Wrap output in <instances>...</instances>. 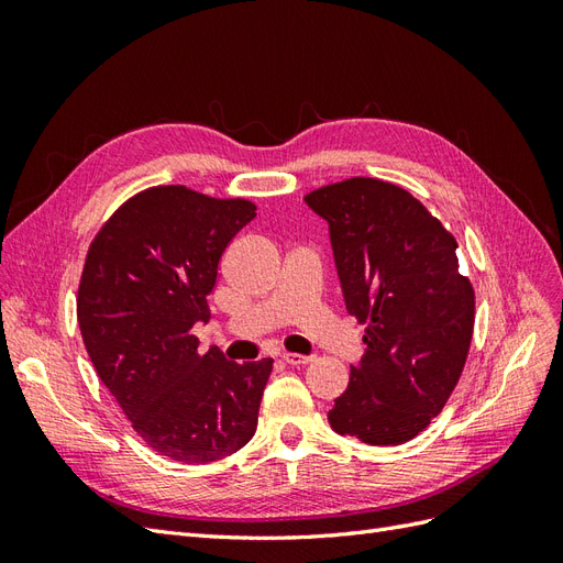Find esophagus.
<instances>
[{"label": "esophagus", "mask_w": 563, "mask_h": 563, "mask_svg": "<svg viewBox=\"0 0 563 563\" xmlns=\"http://www.w3.org/2000/svg\"><path fill=\"white\" fill-rule=\"evenodd\" d=\"M282 360H284L286 364H291V366H305V364L312 362V356H308V354H296V352H286V354H282Z\"/></svg>", "instance_id": "obj_1"}]
</instances>
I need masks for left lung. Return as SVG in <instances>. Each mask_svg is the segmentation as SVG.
<instances>
[{"instance_id": "obj_1", "label": "left lung", "mask_w": 563, "mask_h": 563, "mask_svg": "<svg viewBox=\"0 0 563 563\" xmlns=\"http://www.w3.org/2000/svg\"><path fill=\"white\" fill-rule=\"evenodd\" d=\"M305 201L329 223L347 312L366 323L331 428L371 446L404 444L441 413L467 362L474 288L457 269V242L387 180L347 178Z\"/></svg>"}]
</instances>
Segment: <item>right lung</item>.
Here are the masks:
<instances>
[{
	"label": "right lung",
	"instance_id": "right-lung-1",
	"mask_svg": "<svg viewBox=\"0 0 563 563\" xmlns=\"http://www.w3.org/2000/svg\"><path fill=\"white\" fill-rule=\"evenodd\" d=\"M255 218L249 199L185 185L133 195L100 228L84 263L77 319L98 378L145 444L203 465L249 444L272 360L199 352L220 255Z\"/></svg>",
	"mask_w": 563,
	"mask_h": 563
}]
</instances>
